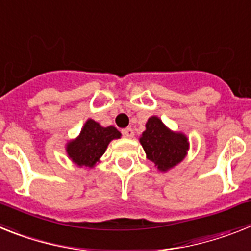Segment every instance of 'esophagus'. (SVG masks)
<instances>
[{
  "label": "esophagus",
  "mask_w": 251,
  "mask_h": 251,
  "mask_svg": "<svg viewBox=\"0 0 251 251\" xmlns=\"http://www.w3.org/2000/svg\"><path fill=\"white\" fill-rule=\"evenodd\" d=\"M123 135L125 136V138H128L131 139L134 138V130H132L131 127H126L123 130Z\"/></svg>",
  "instance_id": "1"
}]
</instances>
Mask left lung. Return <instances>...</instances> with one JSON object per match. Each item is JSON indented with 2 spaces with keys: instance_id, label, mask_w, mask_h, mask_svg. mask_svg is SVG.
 <instances>
[{
  "instance_id": "obj_1",
  "label": "left lung",
  "mask_w": 251,
  "mask_h": 251,
  "mask_svg": "<svg viewBox=\"0 0 251 251\" xmlns=\"http://www.w3.org/2000/svg\"><path fill=\"white\" fill-rule=\"evenodd\" d=\"M140 144L150 162L160 172H167L186 158L189 148L188 139L182 132H174L156 116L148 120Z\"/></svg>"
}]
</instances>
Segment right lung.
I'll return each mask as SVG.
<instances>
[{
  "instance_id": "right-lung-1",
  "label": "right lung",
  "mask_w": 251,
  "mask_h": 251,
  "mask_svg": "<svg viewBox=\"0 0 251 251\" xmlns=\"http://www.w3.org/2000/svg\"><path fill=\"white\" fill-rule=\"evenodd\" d=\"M121 138V132L113 126L102 127L95 120L88 119L77 139L67 144V154L78 167L93 168L104 154L113 139Z\"/></svg>"
}]
</instances>
